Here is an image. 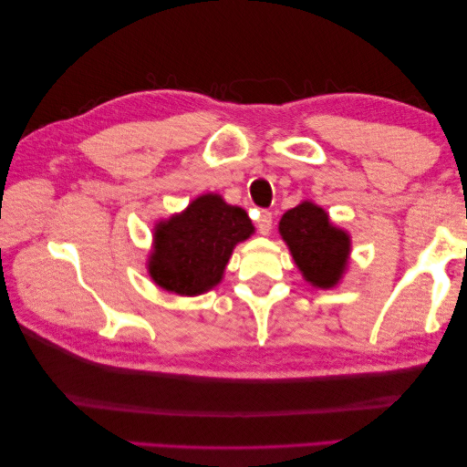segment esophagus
<instances>
[{"label":"esophagus","mask_w":467,"mask_h":467,"mask_svg":"<svg viewBox=\"0 0 467 467\" xmlns=\"http://www.w3.org/2000/svg\"><path fill=\"white\" fill-rule=\"evenodd\" d=\"M256 228H259L261 234H269L271 228H273V213L269 211H263L259 221H256Z\"/></svg>","instance_id":"1"}]
</instances>
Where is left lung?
<instances>
[{
  "mask_svg": "<svg viewBox=\"0 0 467 467\" xmlns=\"http://www.w3.org/2000/svg\"><path fill=\"white\" fill-rule=\"evenodd\" d=\"M279 231L306 281L329 289L341 279L349 254V236L329 223L323 208L313 202L291 208L283 214Z\"/></svg>",
  "mask_w": 467,
  "mask_h": 467,
  "instance_id": "8db88e82",
  "label": "left lung"
}]
</instances>
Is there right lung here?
Here are the masks:
<instances>
[{
  "instance_id": "right-lung-1",
  "label": "right lung",
  "mask_w": 467,
  "mask_h": 467,
  "mask_svg": "<svg viewBox=\"0 0 467 467\" xmlns=\"http://www.w3.org/2000/svg\"><path fill=\"white\" fill-rule=\"evenodd\" d=\"M243 208L218 194L198 196L182 214L161 223L148 271L156 285L176 295H201L223 279L234 244L253 234Z\"/></svg>"
}]
</instances>
